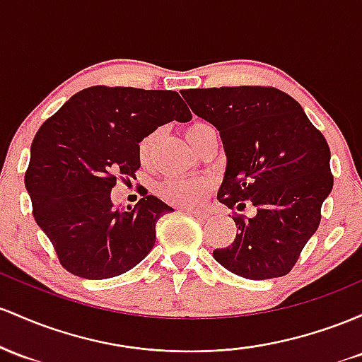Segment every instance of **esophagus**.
I'll use <instances>...</instances> for the list:
<instances>
[{
    "mask_svg": "<svg viewBox=\"0 0 362 362\" xmlns=\"http://www.w3.org/2000/svg\"><path fill=\"white\" fill-rule=\"evenodd\" d=\"M186 212H188L189 215H193V217L200 218V221H203V218L209 217V215H206L205 212H200V210H188V209H186Z\"/></svg>",
    "mask_w": 362,
    "mask_h": 362,
    "instance_id": "obj_1",
    "label": "esophagus"
}]
</instances>
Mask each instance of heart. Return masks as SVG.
I'll list each match as a JSON object with an SVG mask.
<instances>
[{"instance_id": "b5f03b06", "label": "heart", "mask_w": 362, "mask_h": 362, "mask_svg": "<svg viewBox=\"0 0 362 362\" xmlns=\"http://www.w3.org/2000/svg\"><path fill=\"white\" fill-rule=\"evenodd\" d=\"M212 128L210 124L203 123V121H194L186 128V136H188L189 144H194L197 138L202 135L205 129ZM157 135L156 133H148L140 140L138 144V157L144 164L152 159L153 147H156ZM160 197L165 202L173 203V205L182 206L188 210H198L205 205L209 200L210 193H212V182L203 176H193V177H181V180H168L162 182L159 188Z\"/></svg>"}]
</instances>
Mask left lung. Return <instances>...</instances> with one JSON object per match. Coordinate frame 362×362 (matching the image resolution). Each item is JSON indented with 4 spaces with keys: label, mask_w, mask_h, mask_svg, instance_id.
<instances>
[{
    "label": "left lung",
    "mask_w": 362,
    "mask_h": 362,
    "mask_svg": "<svg viewBox=\"0 0 362 362\" xmlns=\"http://www.w3.org/2000/svg\"><path fill=\"white\" fill-rule=\"evenodd\" d=\"M181 95L192 111L218 129L227 165L217 200L234 215L233 245L214 258L239 277L287 275L318 229L322 205L334 186L330 148L301 104L274 87L189 88Z\"/></svg>",
    "instance_id": "left-lung-1"
}]
</instances>
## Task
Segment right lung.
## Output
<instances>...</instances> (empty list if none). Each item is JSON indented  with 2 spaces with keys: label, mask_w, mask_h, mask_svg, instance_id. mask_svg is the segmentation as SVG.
I'll list each match as a JSON object with an SVG mask.
<instances>
[{
  "label": "right lung",
  "mask_w": 362,
  "mask_h": 362,
  "mask_svg": "<svg viewBox=\"0 0 362 362\" xmlns=\"http://www.w3.org/2000/svg\"><path fill=\"white\" fill-rule=\"evenodd\" d=\"M192 112L174 90L95 85L80 90L42 127L30 147L25 188L37 226L63 269L88 280L136 267L156 245V224L173 206L153 194L116 209L117 176L140 169L138 144Z\"/></svg>",
  "instance_id": "obj_1"
}]
</instances>
